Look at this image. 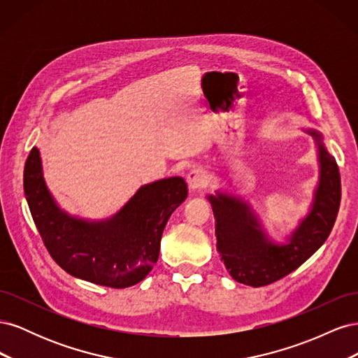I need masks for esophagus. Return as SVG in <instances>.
<instances>
[{
    "instance_id": "1",
    "label": "esophagus",
    "mask_w": 358,
    "mask_h": 358,
    "mask_svg": "<svg viewBox=\"0 0 358 358\" xmlns=\"http://www.w3.org/2000/svg\"><path fill=\"white\" fill-rule=\"evenodd\" d=\"M187 183H188L189 189L196 191V189L204 187L206 183H208V176H206L204 170H201V169H194V170H191V171L188 173Z\"/></svg>"
}]
</instances>
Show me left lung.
I'll return each mask as SVG.
<instances>
[{
    "label": "left lung",
    "instance_id": "1",
    "mask_svg": "<svg viewBox=\"0 0 358 358\" xmlns=\"http://www.w3.org/2000/svg\"><path fill=\"white\" fill-rule=\"evenodd\" d=\"M317 148L318 182L308 213L297 227L276 242L268 236L251 203L230 191L208 194L213 216L216 251L237 282L263 287L287 276L315 254L327 241L341 203V176L324 137L313 128H303Z\"/></svg>",
    "mask_w": 358,
    "mask_h": 358
}]
</instances>
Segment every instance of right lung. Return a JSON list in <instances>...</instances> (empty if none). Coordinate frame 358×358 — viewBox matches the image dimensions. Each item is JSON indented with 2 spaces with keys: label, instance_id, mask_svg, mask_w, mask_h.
Masks as SVG:
<instances>
[{
  "label": "right lung",
  "instance_id": "right-lung-1",
  "mask_svg": "<svg viewBox=\"0 0 358 358\" xmlns=\"http://www.w3.org/2000/svg\"><path fill=\"white\" fill-rule=\"evenodd\" d=\"M24 191L52 258L71 276L110 288L131 287L148 276L170 215L188 196L185 180L166 178L140 187L109 218H82L52 196L38 148L31 149L25 162Z\"/></svg>",
  "mask_w": 358,
  "mask_h": 358
}]
</instances>
